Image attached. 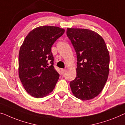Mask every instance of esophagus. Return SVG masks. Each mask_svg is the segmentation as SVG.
<instances>
[{"label":"esophagus","instance_id":"1","mask_svg":"<svg viewBox=\"0 0 125 125\" xmlns=\"http://www.w3.org/2000/svg\"><path fill=\"white\" fill-rule=\"evenodd\" d=\"M65 71H66V70H65V69H61V72H62V73H64Z\"/></svg>","mask_w":125,"mask_h":125}]
</instances>
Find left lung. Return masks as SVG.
Returning a JSON list of instances; mask_svg holds the SVG:
<instances>
[{"instance_id":"1","label":"left lung","mask_w":125,"mask_h":125,"mask_svg":"<svg viewBox=\"0 0 125 125\" xmlns=\"http://www.w3.org/2000/svg\"><path fill=\"white\" fill-rule=\"evenodd\" d=\"M67 35L77 55V75L70 82L72 92L80 99L98 96L107 81L109 54L102 37L85 29L67 28Z\"/></svg>"}]
</instances>
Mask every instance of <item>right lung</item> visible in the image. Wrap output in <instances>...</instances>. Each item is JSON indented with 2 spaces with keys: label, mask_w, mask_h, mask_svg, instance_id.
<instances>
[{
  "label": "right lung",
  "mask_w": 125,
  "mask_h": 125,
  "mask_svg": "<svg viewBox=\"0 0 125 125\" xmlns=\"http://www.w3.org/2000/svg\"><path fill=\"white\" fill-rule=\"evenodd\" d=\"M64 32L56 26H44L29 33L20 49L18 72L26 91L35 98L51 93L59 74L54 67L52 46Z\"/></svg>",
  "instance_id": "obj_1"
}]
</instances>
